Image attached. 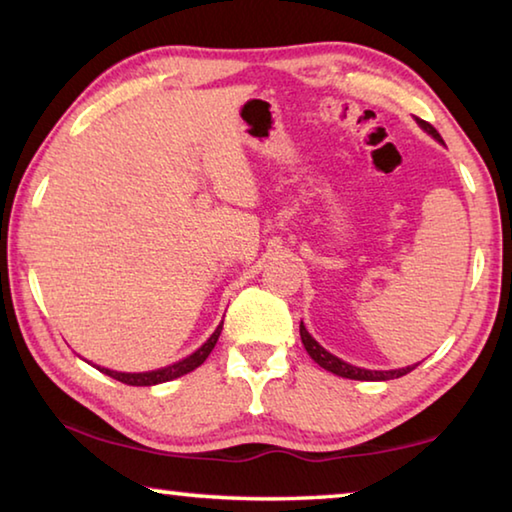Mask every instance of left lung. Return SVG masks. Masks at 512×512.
Returning a JSON list of instances; mask_svg holds the SVG:
<instances>
[{
	"label": "left lung",
	"mask_w": 512,
	"mask_h": 512,
	"mask_svg": "<svg viewBox=\"0 0 512 512\" xmlns=\"http://www.w3.org/2000/svg\"><path fill=\"white\" fill-rule=\"evenodd\" d=\"M418 124L427 131L431 137H436L438 142H443V137L440 133L433 128L429 121L418 119ZM300 339L302 345H305V350L309 352V357L314 359L320 368H325L329 372H334V375L345 377V379H357V381H386V379H397V377H404L406 372H411L415 366H406L400 370H366V368H357V366H350V363L341 361L339 357H334V354H329L323 345H318L314 339H311V334L307 332V327L300 323Z\"/></svg>",
	"instance_id": "left-lung-1"
}]
</instances>
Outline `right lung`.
Listing matches in <instances>:
<instances>
[{
  "label": "right lung",
  "mask_w": 512,
  "mask_h": 512,
  "mask_svg": "<svg viewBox=\"0 0 512 512\" xmlns=\"http://www.w3.org/2000/svg\"><path fill=\"white\" fill-rule=\"evenodd\" d=\"M221 329H223V325L216 327V332L210 336V339H207V343H203L194 354H189L187 359L173 363V366L151 370V372H117V370H108V368H99V370L106 372L108 377L117 379V381H121V384H128V386H155V384H162V381L183 377V375H187V372L196 370L207 357H210V352L214 350V345L221 336Z\"/></svg>",
  "instance_id": "add662e5"
}]
</instances>
